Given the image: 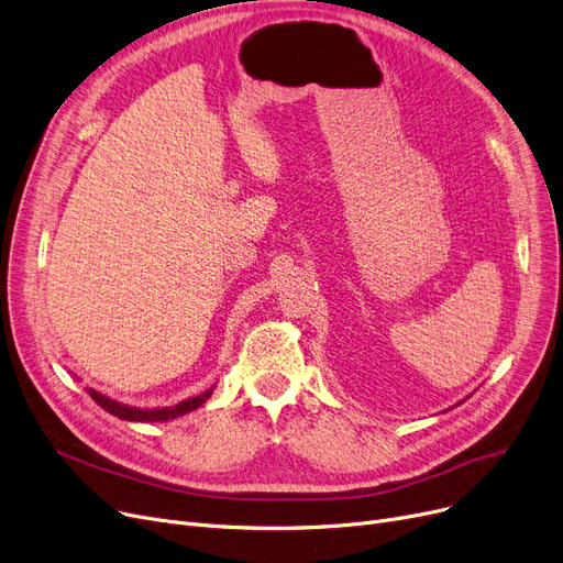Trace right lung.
<instances>
[{"mask_svg":"<svg viewBox=\"0 0 563 563\" xmlns=\"http://www.w3.org/2000/svg\"><path fill=\"white\" fill-rule=\"evenodd\" d=\"M211 390H213V388L205 390V394L195 396V398H188V400H184V402H179V405H175V407H167V409H137V407H126V405L114 402V400H110V398H106V396H101V394H96L93 388H89V396H91V400H93L96 405H101L106 411H110L112 417H117V419H124V421H167V419H177V417H181V413H188V411H192V409H198V407L211 396Z\"/></svg>","mask_w":563,"mask_h":563,"instance_id":"1","label":"right lung"}]
</instances>
